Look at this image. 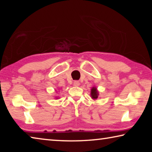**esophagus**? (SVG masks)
Segmentation results:
<instances>
[{
  "label": "esophagus",
  "mask_w": 152,
  "mask_h": 152,
  "mask_svg": "<svg viewBox=\"0 0 152 152\" xmlns=\"http://www.w3.org/2000/svg\"><path fill=\"white\" fill-rule=\"evenodd\" d=\"M74 85L75 86H80V82L78 81H77V80L74 81Z\"/></svg>",
  "instance_id": "1"
}]
</instances>
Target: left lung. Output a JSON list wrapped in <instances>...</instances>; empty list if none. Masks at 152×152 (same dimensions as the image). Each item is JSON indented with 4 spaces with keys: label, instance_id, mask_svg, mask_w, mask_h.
<instances>
[{
    "label": "left lung",
    "instance_id": "obj_1",
    "mask_svg": "<svg viewBox=\"0 0 152 152\" xmlns=\"http://www.w3.org/2000/svg\"><path fill=\"white\" fill-rule=\"evenodd\" d=\"M99 91L97 90V88L95 86H93L91 88V96L93 100H96L97 98L99 97Z\"/></svg>",
    "mask_w": 152,
    "mask_h": 152
}]
</instances>
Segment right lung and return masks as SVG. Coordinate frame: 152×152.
<instances>
[{
    "label": "right lung",
    "instance_id": "add662e5",
    "mask_svg": "<svg viewBox=\"0 0 152 152\" xmlns=\"http://www.w3.org/2000/svg\"><path fill=\"white\" fill-rule=\"evenodd\" d=\"M56 99H58V96H56Z\"/></svg>",
    "mask_w": 152,
    "mask_h": 152
}]
</instances>
